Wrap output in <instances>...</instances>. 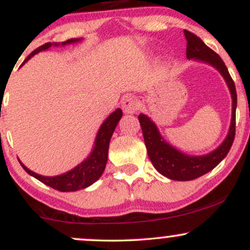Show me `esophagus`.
<instances>
[{
	"label": "esophagus",
	"instance_id": "34e87169",
	"mask_svg": "<svg viewBox=\"0 0 250 250\" xmlns=\"http://www.w3.org/2000/svg\"><path fill=\"white\" fill-rule=\"evenodd\" d=\"M140 108V103L133 96H127L122 100V109L127 114H135Z\"/></svg>",
	"mask_w": 250,
	"mask_h": 250
}]
</instances>
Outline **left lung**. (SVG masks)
Listing matches in <instances>:
<instances>
[{"label":"left lung","mask_w":250,"mask_h":250,"mask_svg":"<svg viewBox=\"0 0 250 250\" xmlns=\"http://www.w3.org/2000/svg\"><path fill=\"white\" fill-rule=\"evenodd\" d=\"M185 36L187 40V51H186L187 59H194L197 61L209 63L220 71L230 90L233 108H231L230 128H229L226 140L219 148L207 155H203V156H190V155L181 153L177 149L171 147L169 143L162 139L155 123L147 115L140 114L139 121L142 128L143 139H145L146 147H147L149 159L160 174L175 181H190L197 179L216 167L230 150L235 139V125H236L235 122L237 104L236 89H235V83L227 69L225 62L195 34L185 30Z\"/></svg>","instance_id":"1"}]
</instances>
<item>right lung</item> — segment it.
<instances>
[{
  "label": "right lung",
  "instance_id": "obj_1",
  "mask_svg": "<svg viewBox=\"0 0 250 250\" xmlns=\"http://www.w3.org/2000/svg\"><path fill=\"white\" fill-rule=\"evenodd\" d=\"M81 40L77 39H71L68 41L62 42L61 44H69V43L79 42ZM60 43H45V44L41 45L37 49H35L33 53L30 54L27 59L24 60V62L22 64H24L30 57H33L35 54L40 53L42 50H47L48 48H50L51 45H59ZM122 117V110L121 109H116L113 114H110L107 117L104 122L102 123V125L100 127L99 133L96 135L95 140V146H94L93 151L89 155L87 159L84 160L82 163H80L77 167H75L68 173L59 175V176H42L34 171H31L30 169H28L19 160V162L21 163L22 168L27 171L28 174L34 176L35 179L41 181L44 185L49 186V187L56 189L60 191H76L80 189L87 188L90 185H93L94 182H96L97 180L101 177L103 171H104L105 165H107L108 160V149H109V142H110L111 135H113L114 130H115L117 123Z\"/></svg>",
  "mask_w": 250,
  "mask_h": 250
}]
</instances>
